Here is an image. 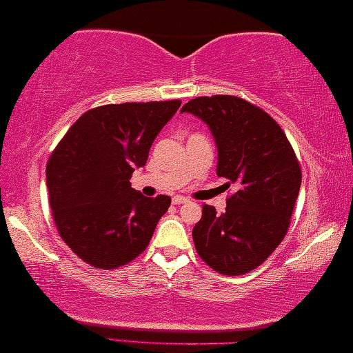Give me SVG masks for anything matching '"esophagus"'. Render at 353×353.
I'll use <instances>...</instances> for the list:
<instances>
[{
    "label": "esophagus",
    "instance_id": "1",
    "mask_svg": "<svg viewBox=\"0 0 353 353\" xmlns=\"http://www.w3.org/2000/svg\"><path fill=\"white\" fill-rule=\"evenodd\" d=\"M172 202L175 205H180V204H186V202H190V199H188V197H185V196H175L172 199Z\"/></svg>",
    "mask_w": 353,
    "mask_h": 353
}]
</instances>
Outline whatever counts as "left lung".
I'll return each instance as SVG.
<instances>
[{"mask_svg":"<svg viewBox=\"0 0 353 353\" xmlns=\"http://www.w3.org/2000/svg\"><path fill=\"white\" fill-rule=\"evenodd\" d=\"M209 125L216 175L236 186L226 210L202 207L192 228L197 254L216 273L236 276L262 265L288 233L302 172L291 143L270 115L238 96H199L183 105Z\"/></svg>","mask_w":353,"mask_h":353,"instance_id":"8db88e82","label":"left lung"}]
</instances>
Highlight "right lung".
I'll return each instance as SVG.
<instances>
[{
  "instance_id": "add662e5",
  "label": "right lung",
  "mask_w": 353,
  "mask_h": 353,
  "mask_svg": "<svg viewBox=\"0 0 353 353\" xmlns=\"http://www.w3.org/2000/svg\"><path fill=\"white\" fill-rule=\"evenodd\" d=\"M180 99L99 105L64 134L46 165L52 219L62 241L91 267L119 268L144 252L170 196L130 183Z\"/></svg>"
}]
</instances>
